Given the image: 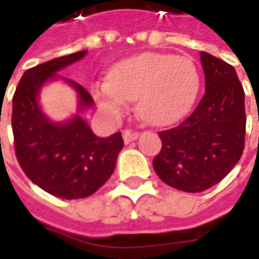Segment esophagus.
Segmentation results:
<instances>
[{
  "instance_id": "esophagus-1",
  "label": "esophagus",
  "mask_w": 259,
  "mask_h": 259,
  "mask_svg": "<svg viewBox=\"0 0 259 259\" xmlns=\"http://www.w3.org/2000/svg\"><path fill=\"white\" fill-rule=\"evenodd\" d=\"M138 136H139V133H138V132H135V130H130V129L123 130V139H124V142H126V144H130V142H132V141H135Z\"/></svg>"
}]
</instances>
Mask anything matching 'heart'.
<instances>
[{
	"label": "heart",
	"mask_w": 259,
	"mask_h": 259,
	"mask_svg": "<svg viewBox=\"0 0 259 259\" xmlns=\"http://www.w3.org/2000/svg\"><path fill=\"white\" fill-rule=\"evenodd\" d=\"M199 91V72L187 57L141 54L118 63L108 80L94 88L103 111L118 118L136 100L138 114L148 123L165 126L184 117Z\"/></svg>",
	"instance_id": "1"
}]
</instances>
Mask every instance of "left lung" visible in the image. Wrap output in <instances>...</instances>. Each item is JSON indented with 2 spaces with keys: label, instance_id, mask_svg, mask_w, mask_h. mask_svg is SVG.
I'll return each mask as SVG.
<instances>
[{
  "label": "left lung",
  "instance_id": "8db88e82",
  "mask_svg": "<svg viewBox=\"0 0 259 259\" xmlns=\"http://www.w3.org/2000/svg\"><path fill=\"white\" fill-rule=\"evenodd\" d=\"M205 94L179 126L159 132L162 150L153 159L159 179L183 192L218 184L244 150V91L231 64L201 52Z\"/></svg>",
  "mask_w": 259,
  "mask_h": 259
}]
</instances>
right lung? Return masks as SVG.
<instances>
[{
	"label": "right lung",
	"mask_w": 259,
	"mask_h": 259,
	"mask_svg": "<svg viewBox=\"0 0 259 259\" xmlns=\"http://www.w3.org/2000/svg\"><path fill=\"white\" fill-rule=\"evenodd\" d=\"M85 54L79 51L28 69L13 96L12 129L18 162L34 184L63 199L87 198L100 189L112 176L124 145L120 132L99 138L79 114L66 123H54L38 106L41 87ZM64 80L78 93L79 112L93 106L94 100L82 85Z\"/></svg>",
	"instance_id": "1"
}]
</instances>
